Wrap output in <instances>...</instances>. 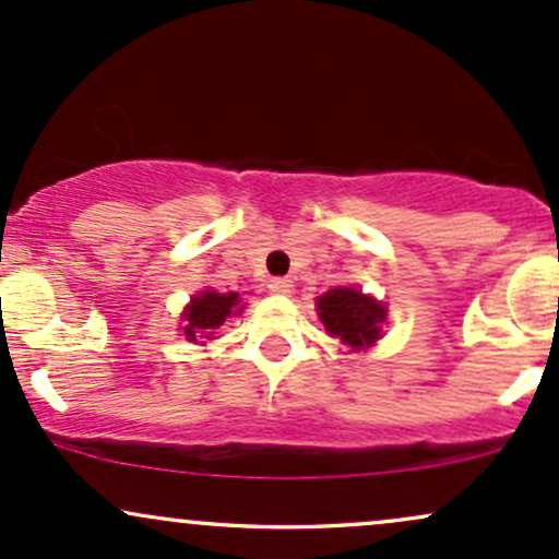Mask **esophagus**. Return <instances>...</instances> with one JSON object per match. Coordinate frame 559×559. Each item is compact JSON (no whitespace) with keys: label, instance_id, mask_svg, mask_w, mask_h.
Listing matches in <instances>:
<instances>
[{"label":"esophagus","instance_id":"obj_1","mask_svg":"<svg viewBox=\"0 0 559 559\" xmlns=\"http://www.w3.org/2000/svg\"><path fill=\"white\" fill-rule=\"evenodd\" d=\"M273 294H292L294 288V281L292 278H271V284H267Z\"/></svg>","mask_w":559,"mask_h":559}]
</instances>
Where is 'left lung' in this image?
Instances as JSON below:
<instances>
[{
  "label": "left lung",
  "mask_w": 559,
  "mask_h": 559,
  "mask_svg": "<svg viewBox=\"0 0 559 559\" xmlns=\"http://www.w3.org/2000/svg\"><path fill=\"white\" fill-rule=\"evenodd\" d=\"M318 316L323 320L329 336L338 338L352 349H360V346H370L381 336L386 310L357 288H333L318 299Z\"/></svg>",
  "instance_id": "8db88e82"
}]
</instances>
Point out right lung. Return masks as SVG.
I'll use <instances>...</instances> for the list:
<instances>
[{"label":"right lung","instance_id":"right-lung-1","mask_svg":"<svg viewBox=\"0 0 559 559\" xmlns=\"http://www.w3.org/2000/svg\"><path fill=\"white\" fill-rule=\"evenodd\" d=\"M239 305V294H217L202 292L199 297L191 299V305L183 312V333L189 342H197L202 336H213L217 325L226 323V318Z\"/></svg>","mask_w":559,"mask_h":559}]
</instances>
